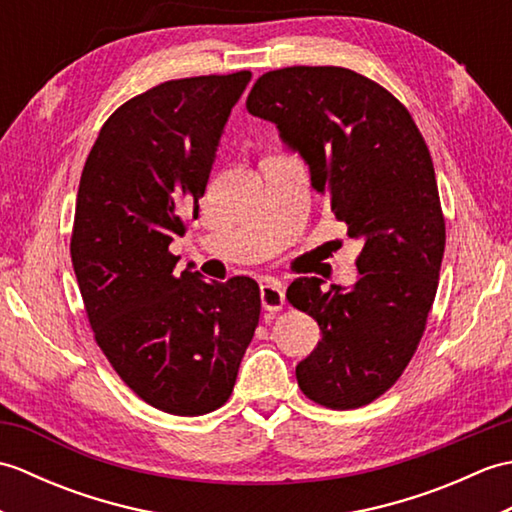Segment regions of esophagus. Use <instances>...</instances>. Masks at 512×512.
<instances>
[{"instance_id":"obj_1","label":"esophagus","mask_w":512,"mask_h":512,"mask_svg":"<svg viewBox=\"0 0 512 512\" xmlns=\"http://www.w3.org/2000/svg\"><path fill=\"white\" fill-rule=\"evenodd\" d=\"M259 297H262V308L268 310V312H279L281 308H284V303H286L284 290H281V286L275 284V281H270V284H264L262 290H259Z\"/></svg>"}]
</instances>
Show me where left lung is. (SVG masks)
<instances>
[{
	"mask_svg": "<svg viewBox=\"0 0 512 512\" xmlns=\"http://www.w3.org/2000/svg\"><path fill=\"white\" fill-rule=\"evenodd\" d=\"M246 110L277 125L363 244L352 288L299 277L286 292L321 328L297 383L323 407L369 405L405 372L436 299L447 233L429 147L394 94L336 65L266 72Z\"/></svg>",
	"mask_w": 512,
	"mask_h": 512,
	"instance_id": "8db88e82",
	"label": "left lung"
}]
</instances>
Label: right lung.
<instances>
[{
  "instance_id": "1",
  "label": "right lung",
  "mask_w": 512,
  "mask_h": 512,
  "mask_svg": "<svg viewBox=\"0 0 512 512\" xmlns=\"http://www.w3.org/2000/svg\"><path fill=\"white\" fill-rule=\"evenodd\" d=\"M250 72L156 85L107 118L81 173L70 255L107 361L147 405L202 416L228 400L259 323L248 277L206 284L169 250L198 217Z\"/></svg>"
}]
</instances>
